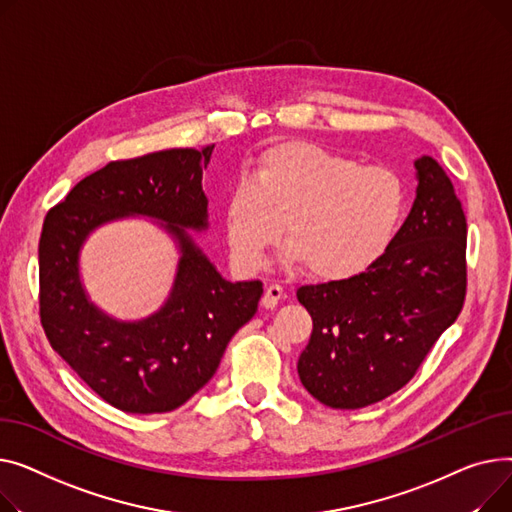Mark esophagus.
Listing matches in <instances>:
<instances>
[{
    "mask_svg": "<svg viewBox=\"0 0 512 512\" xmlns=\"http://www.w3.org/2000/svg\"><path fill=\"white\" fill-rule=\"evenodd\" d=\"M283 297V287L279 283H270L266 285V291L262 295V306L264 308H277Z\"/></svg>",
    "mask_w": 512,
    "mask_h": 512,
    "instance_id": "esophagus-1",
    "label": "esophagus"
}]
</instances>
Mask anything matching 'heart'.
<instances>
[{
	"label": "heart",
	"mask_w": 512,
	"mask_h": 512,
	"mask_svg": "<svg viewBox=\"0 0 512 512\" xmlns=\"http://www.w3.org/2000/svg\"><path fill=\"white\" fill-rule=\"evenodd\" d=\"M407 210L403 179L386 167L359 165L312 142L270 146L225 200V229L235 264L256 273L283 235L289 258L314 277L347 279L393 242Z\"/></svg>",
	"instance_id": "heart-1"
}]
</instances>
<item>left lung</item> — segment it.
<instances>
[{"label":"left lung","instance_id":"1","mask_svg":"<svg viewBox=\"0 0 512 512\" xmlns=\"http://www.w3.org/2000/svg\"><path fill=\"white\" fill-rule=\"evenodd\" d=\"M415 169L413 208L384 254L355 277L297 289L314 322L297 374L326 407L359 409L397 393L463 310V206L432 157Z\"/></svg>","mask_w":512,"mask_h":512}]
</instances>
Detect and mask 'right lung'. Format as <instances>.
Listing matches in <instances>:
<instances>
[{"mask_svg": "<svg viewBox=\"0 0 512 512\" xmlns=\"http://www.w3.org/2000/svg\"><path fill=\"white\" fill-rule=\"evenodd\" d=\"M215 144L111 161L55 204L39 239V316L49 345L95 393L126 413L182 407L213 378L231 337L258 310L260 281L229 283L184 227H206L202 169ZM144 214L166 223L180 259L168 304L140 323H117L90 305L77 252L95 226Z\"/></svg>", "mask_w": 512, "mask_h": 512, "instance_id": "add662e5", "label": "right lung"}]
</instances>
